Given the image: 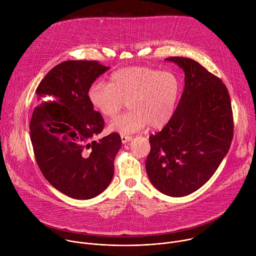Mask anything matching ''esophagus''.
<instances>
[{
	"mask_svg": "<svg viewBox=\"0 0 256 256\" xmlns=\"http://www.w3.org/2000/svg\"><path fill=\"white\" fill-rule=\"evenodd\" d=\"M120 138H122V142H124V144H126V142H130L132 138L130 136H126V134H122L120 136Z\"/></svg>",
	"mask_w": 256,
	"mask_h": 256,
	"instance_id": "1",
	"label": "esophagus"
}]
</instances>
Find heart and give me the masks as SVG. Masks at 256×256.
Instances as JSON below:
<instances>
[{"label":"heart","mask_w":256,"mask_h":256,"mask_svg":"<svg viewBox=\"0 0 256 256\" xmlns=\"http://www.w3.org/2000/svg\"><path fill=\"white\" fill-rule=\"evenodd\" d=\"M181 82L171 72L150 66H130L116 70L108 84H94L88 98L102 116H116L128 102L130 110L109 124V130L122 134L164 128L173 118Z\"/></svg>","instance_id":"1"}]
</instances>
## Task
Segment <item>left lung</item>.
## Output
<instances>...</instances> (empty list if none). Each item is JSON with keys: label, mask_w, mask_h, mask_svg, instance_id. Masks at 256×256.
Instances as JSON below:
<instances>
[{"label": "left lung", "mask_w": 256, "mask_h": 256, "mask_svg": "<svg viewBox=\"0 0 256 256\" xmlns=\"http://www.w3.org/2000/svg\"><path fill=\"white\" fill-rule=\"evenodd\" d=\"M166 60L184 70L186 85L171 120L149 136L146 170L160 192L179 198L202 188L227 155L233 138V112L220 78L192 58Z\"/></svg>", "instance_id": "left-lung-1"}]
</instances>
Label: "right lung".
<instances>
[{"label": "right lung", "instance_id": "add662e5", "mask_svg": "<svg viewBox=\"0 0 256 256\" xmlns=\"http://www.w3.org/2000/svg\"><path fill=\"white\" fill-rule=\"evenodd\" d=\"M108 68L97 60L62 62L35 91L38 105L30 122L34 157L50 184L72 198L97 196L114 177L122 138L112 132L95 140L104 120L88 98L93 82Z\"/></svg>", "mask_w": 256, "mask_h": 256}]
</instances>
